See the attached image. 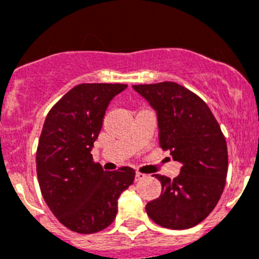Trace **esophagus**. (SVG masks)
Returning a JSON list of instances; mask_svg holds the SVG:
<instances>
[{
  "instance_id": "34e87169",
  "label": "esophagus",
  "mask_w": 259,
  "mask_h": 259,
  "mask_svg": "<svg viewBox=\"0 0 259 259\" xmlns=\"http://www.w3.org/2000/svg\"><path fill=\"white\" fill-rule=\"evenodd\" d=\"M145 178V174H141V172H136V175H135V180L136 182H139V180L144 179Z\"/></svg>"
}]
</instances>
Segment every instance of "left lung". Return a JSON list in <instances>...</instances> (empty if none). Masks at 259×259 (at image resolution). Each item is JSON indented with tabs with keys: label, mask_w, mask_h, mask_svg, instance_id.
<instances>
[{
	"label": "left lung",
	"mask_w": 259,
	"mask_h": 259,
	"mask_svg": "<svg viewBox=\"0 0 259 259\" xmlns=\"http://www.w3.org/2000/svg\"><path fill=\"white\" fill-rule=\"evenodd\" d=\"M134 89L157 113L161 148L182 163L174 180L155 175L162 192L146 203V212L164 228L194 227L217 206L226 185L228 154L221 127L209 106L179 84H139Z\"/></svg>",
	"instance_id": "obj_1"
}]
</instances>
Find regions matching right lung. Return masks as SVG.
<instances>
[{"mask_svg": "<svg viewBox=\"0 0 259 259\" xmlns=\"http://www.w3.org/2000/svg\"><path fill=\"white\" fill-rule=\"evenodd\" d=\"M125 88V84H79L45 119L36 153L38 184L53 214L74 232L109 227L119 196L134 183V168L107 172L91 154L110 101Z\"/></svg>", "mask_w": 259, "mask_h": 259, "instance_id": "right-lung-1", "label": "right lung"}]
</instances>
